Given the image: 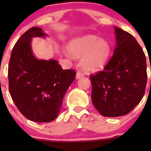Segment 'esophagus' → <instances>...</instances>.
I'll return each instance as SVG.
<instances>
[{
	"instance_id": "1",
	"label": "esophagus",
	"mask_w": 151,
	"mask_h": 151,
	"mask_svg": "<svg viewBox=\"0 0 151 151\" xmlns=\"http://www.w3.org/2000/svg\"><path fill=\"white\" fill-rule=\"evenodd\" d=\"M83 76H84V74H83V73L80 72V71H78V72H77V74H76V79L78 80V79L83 77Z\"/></svg>"
}]
</instances>
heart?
Segmentation results:
<instances>
[{"label":"heart","mask_w":151,"mask_h":151,"mask_svg":"<svg viewBox=\"0 0 151 151\" xmlns=\"http://www.w3.org/2000/svg\"><path fill=\"white\" fill-rule=\"evenodd\" d=\"M66 48L74 58H82V67L90 73L103 69L107 64L112 52L109 42L95 35H86L71 39Z\"/></svg>","instance_id":"heart-1"}]
</instances>
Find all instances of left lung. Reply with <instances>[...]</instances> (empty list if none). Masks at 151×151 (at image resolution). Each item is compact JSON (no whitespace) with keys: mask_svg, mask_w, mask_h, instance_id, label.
Here are the masks:
<instances>
[{"mask_svg":"<svg viewBox=\"0 0 151 151\" xmlns=\"http://www.w3.org/2000/svg\"><path fill=\"white\" fill-rule=\"evenodd\" d=\"M115 48L104 71L91 75V99L105 117L130 112L142 100L147 83L146 58L132 35L115 27Z\"/></svg>","mask_w":151,"mask_h":151,"instance_id":"obj_1","label":"left lung"}]
</instances>
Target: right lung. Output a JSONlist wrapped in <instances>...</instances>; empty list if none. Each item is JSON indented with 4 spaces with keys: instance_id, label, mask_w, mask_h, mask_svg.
I'll return each mask as SVG.
<instances>
[{
    "instance_id": "1",
    "label": "right lung",
    "mask_w": 151,
    "mask_h": 151,
    "mask_svg": "<svg viewBox=\"0 0 151 151\" xmlns=\"http://www.w3.org/2000/svg\"><path fill=\"white\" fill-rule=\"evenodd\" d=\"M38 27L27 30L13 47L8 70L9 88L19 112L30 121L51 122L60 113L62 101L75 80L74 70L62 69L55 59L34 55L33 38H46Z\"/></svg>"
}]
</instances>
